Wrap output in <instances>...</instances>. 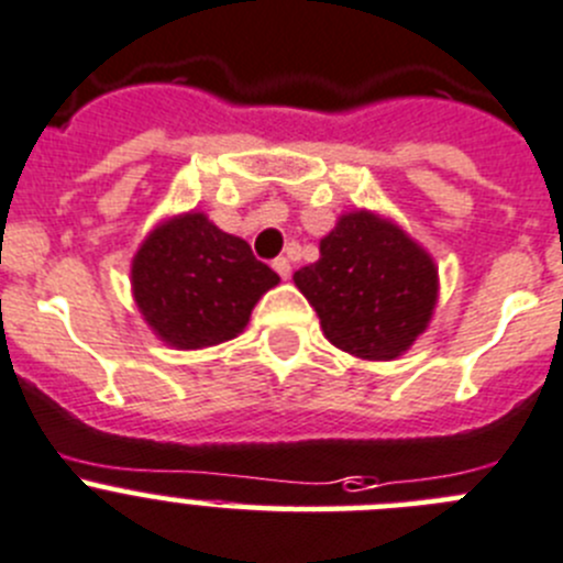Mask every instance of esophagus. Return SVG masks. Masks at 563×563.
Wrapping results in <instances>:
<instances>
[{"mask_svg": "<svg viewBox=\"0 0 563 563\" xmlns=\"http://www.w3.org/2000/svg\"><path fill=\"white\" fill-rule=\"evenodd\" d=\"M272 266H275V272L283 277V280L291 277V261H288V257H275V264Z\"/></svg>", "mask_w": 563, "mask_h": 563, "instance_id": "obj_1", "label": "esophagus"}]
</instances>
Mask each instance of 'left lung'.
<instances>
[{"mask_svg":"<svg viewBox=\"0 0 563 563\" xmlns=\"http://www.w3.org/2000/svg\"><path fill=\"white\" fill-rule=\"evenodd\" d=\"M319 252L317 264L294 272V283L319 313L324 335L366 361L406 353L435 306L428 252L366 210L341 217Z\"/></svg>","mask_w":563,"mask_h":563,"instance_id":"obj_1","label":"left lung"}]
</instances>
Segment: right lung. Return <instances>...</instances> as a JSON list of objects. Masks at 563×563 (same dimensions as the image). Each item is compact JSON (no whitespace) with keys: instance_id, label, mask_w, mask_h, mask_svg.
Listing matches in <instances>:
<instances>
[{"instance_id":"add662e5","label":"right lung","mask_w":563,"mask_h":563,"mask_svg":"<svg viewBox=\"0 0 563 563\" xmlns=\"http://www.w3.org/2000/svg\"><path fill=\"white\" fill-rule=\"evenodd\" d=\"M280 277L250 244L202 213L150 233L133 261V294L150 328L180 350L222 344L250 322L255 302Z\"/></svg>"}]
</instances>
